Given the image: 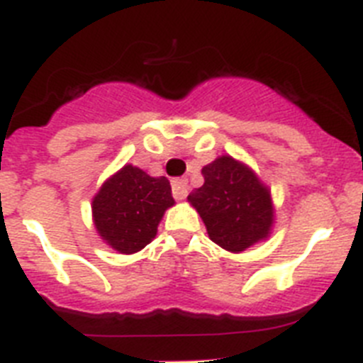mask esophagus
Instances as JSON below:
<instances>
[{
  "label": "esophagus",
  "mask_w": 363,
  "mask_h": 363,
  "mask_svg": "<svg viewBox=\"0 0 363 363\" xmlns=\"http://www.w3.org/2000/svg\"><path fill=\"white\" fill-rule=\"evenodd\" d=\"M172 194L176 200H185L189 196V182L187 179H174L172 182Z\"/></svg>",
  "instance_id": "1"
}]
</instances>
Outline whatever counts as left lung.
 Wrapping results in <instances>:
<instances>
[{
	"label": "left lung",
	"mask_w": 363,
	"mask_h": 363,
	"mask_svg": "<svg viewBox=\"0 0 363 363\" xmlns=\"http://www.w3.org/2000/svg\"><path fill=\"white\" fill-rule=\"evenodd\" d=\"M205 184L189 203L203 220L209 238L225 251H247L265 242L277 223L271 187L242 160L221 154L201 169Z\"/></svg>",
	"instance_id": "obj_1"
}]
</instances>
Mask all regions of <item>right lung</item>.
<instances>
[{"label": "right lung", "instance_id": "add662e5", "mask_svg": "<svg viewBox=\"0 0 363 363\" xmlns=\"http://www.w3.org/2000/svg\"><path fill=\"white\" fill-rule=\"evenodd\" d=\"M172 205L174 198L165 176L152 178L127 163L92 196V223L105 245L120 255H134L156 238L160 221Z\"/></svg>", "mask_w": 363, "mask_h": 363}]
</instances>
